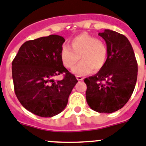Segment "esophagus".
<instances>
[{
	"label": "esophagus",
	"mask_w": 146,
	"mask_h": 146,
	"mask_svg": "<svg viewBox=\"0 0 146 146\" xmlns=\"http://www.w3.org/2000/svg\"><path fill=\"white\" fill-rule=\"evenodd\" d=\"M76 79H77V80L82 81L83 79H84V78H83L82 76H76Z\"/></svg>",
	"instance_id": "obj_1"
}]
</instances>
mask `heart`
Wrapping results in <instances>:
<instances>
[{
    "instance_id": "b5f03b06",
    "label": "heart",
    "mask_w": 146,
    "mask_h": 146,
    "mask_svg": "<svg viewBox=\"0 0 146 146\" xmlns=\"http://www.w3.org/2000/svg\"><path fill=\"white\" fill-rule=\"evenodd\" d=\"M70 46L64 45L60 52V58L64 66L72 68L78 60L81 62L72 69L78 76L88 75L93 70L99 71L105 65L108 58V48L105 43L88 33H82L73 38Z\"/></svg>"
}]
</instances>
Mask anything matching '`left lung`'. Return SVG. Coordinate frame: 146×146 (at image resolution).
Returning <instances> with one entry per match:
<instances>
[{
    "label": "left lung",
    "instance_id": "1",
    "mask_svg": "<svg viewBox=\"0 0 146 146\" xmlns=\"http://www.w3.org/2000/svg\"><path fill=\"white\" fill-rule=\"evenodd\" d=\"M99 35L107 45V62L96 75L84 80L86 100L92 110L111 113L122 108L131 96L137 79V62L125 35L111 29Z\"/></svg>",
    "mask_w": 146,
    "mask_h": 146
}]
</instances>
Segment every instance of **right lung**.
Instances as JSON below:
<instances>
[{
  "instance_id": "1",
  "label": "right lung",
  "mask_w": 146,
  "mask_h": 146,
  "mask_svg": "<svg viewBox=\"0 0 146 146\" xmlns=\"http://www.w3.org/2000/svg\"><path fill=\"white\" fill-rule=\"evenodd\" d=\"M65 41L50 35L26 41L12 63L15 95L27 111L41 117H52L65 108L78 81L62 64L60 52ZM65 73L62 80L53 77Z\"/></svg>"
}]
</instances>
